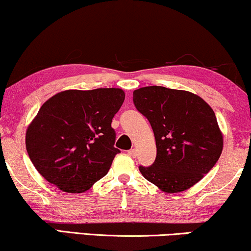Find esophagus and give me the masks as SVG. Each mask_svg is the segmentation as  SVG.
<instances>
[{"instance_id": "34e87169", "label": "esophagus", "mask_w": 251, "mask_h": 251, "mask_svg": "<svg viewBox=\"0 0 251 251\" xmlns=\"http://www.w3.org/2000/svg\"><path fill=\"white\" fill-rule=\"evenodd\" d=\"M128 154L131 157H136L137 156V151L135 150V149H132V150H130V151H128Z\"/></svg>"}]
</instances>
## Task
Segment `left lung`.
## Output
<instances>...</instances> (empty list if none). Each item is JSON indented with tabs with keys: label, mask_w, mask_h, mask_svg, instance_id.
Instances as JSON below:
<instances>
[{
	"label": "left lung",
	"mask_w": 251,
	"mask_h": 251,
	"mask_svg": "<svg viewBox=\"0 0 251 251\" xmlns=\"http://www.w3.org/2000/svg\"><path fill=\"white\" fill-rule=\"evenodd\" d=\"M133 102L155 137L153 166L139 167L144 178L166 193H179L200 181L218 161L224 145L209 104L190 91L157 85L137 89Z\"/></svg>",
	"instance_id": "8db88e82"
}]
</instances>
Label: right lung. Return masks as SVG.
I'll return each mask as SVG.
<instances>
[{"mask_svg": "<svg viewBox=\"0 0 251 251\" xmlns=\"http://www.w3.org/2000/svg\"><path fill=\"white\" fill-rule=\"evenodd\" d=\"M119 88L64 90L48 99L26 130L34 167L66 193H83L105 176L120 150L112 119L125 100Z\"/></svg>", "mask_w": 251, "mask_h": 251, "instance_id": "add662e5", "label": "right lung"}]
</instances>
